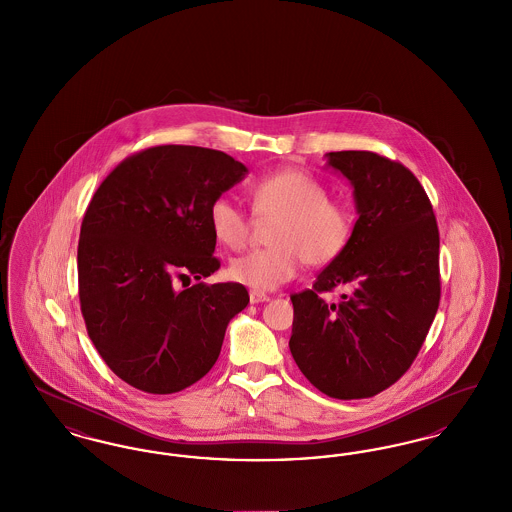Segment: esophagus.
I'll return each instance as SVG.
<instances>
[{
	"label": "esophagus",
	"instance_id": "34e87169",
	"mask_svg": "<svg viewBox=\"0 0 512 512\" xmlns=\"http://www.w3.org/2000/svg\"><path fill=\"white\" fill-rule=\"evenodd\" d=\"M268 299H270V297H268L267 293L255 292V290H251V292H249V301H251L253 305H257V303H265Z\"/></svg>",
	"mask_w": 512,
	"mask_h": 512
}]
</instances>
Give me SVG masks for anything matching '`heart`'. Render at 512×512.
<instances>
[{
	"mask_svg": "<svg viewBox=\"0 0 512 512\" xmlns=\"http://www.w3.org/2000/svg\"><path fill=\"white\" fill-rule=\"evenodd\" d=\"M249 195L259 219H276L270 228L272 247L232 259L228 274L255 292H270L290 282L303 261L315 267L332 263L351 242L353 211L328 199L326 188L305 172L267 174L251 186ZM209 226L219 244L242 249L251 222L234 199L219 197L209 209Z\"/></svg>",
	"mask_w": 512,
	"mask_h": 512,
	"instance_id": "heart-1",
	"label": "heart"
}]
</instances>
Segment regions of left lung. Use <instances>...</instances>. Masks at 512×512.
I'll list each match as a JSON object with an SVG mask.
<instances>
[{
	"instance_id": "left-lung-1",
	"label": "left lung",
	"mask_w": 512,
	"mask_h": 512,
	"mask_svg": "<svg viewBox=\"0 0 512 512\" xmlns=\"http://www.w3.org/2000/svg\"><path fill=\"white\" fill-rule=\"evenodd\" d=\"M326 167L353 188L351 242L313 290L293 293L290 351L330 397L363 399L413 365L439 305V232L413 172L372 151H330ZM341 289L340 304L321 293Z\"/></svg>"
}]
</instances>
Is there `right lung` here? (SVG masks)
<instances>
[{
    "instance_id": "right-lung-1",
    "label": "right lung",
    "mask_w": 512,
    "mask_h": 512,
    "mask_svg": "<svg viewBox=\"0 0 512 512\" xmlns=\"http://www.w3.org/2000/svg\"><path fill=\"white\" fill-rule=\"evenodd\" d=\"M245 174L217 149L149 147L92 197L78 242L80 309L101 359L126 384L176 393L217 363L249 293L236 282L174 284L219 270L209 209Z\"/></svg>"
}]
</instances>
